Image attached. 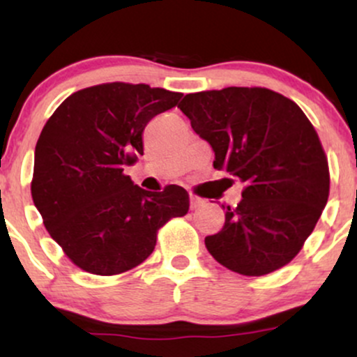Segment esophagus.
<instances>
[{"label":"esophagus","mask_w":357,"mask_h":357,"mask_svg":"<svg viewBox=\"0 0 357 357\" xmlns=\"http://www.w3.org/2000/svg\"><path fill=\"white\" fill-rule=\"evenodd\" d=\"M204 204V199L198 198V196H190V208L191 210H198V208H202Z\"/></svg>","instance_id":"obj_1"}]
</instances>
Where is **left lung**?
I'll list each match as a JSON object with an SVG mask.
<instances>
[{"label":"left lung","mask_w":357,"mask_h":357,"mask_svg":"<svg viewBox=\"0 0 357 357\" xmlns=\"http://www.w3.org/2000/svg\"><path fill=\"white\" fill-rule=\"evenodd\" d=\"M215 153L213 167L245 184L206 236L223 267L260 277L289 264L321 218L329 166L317 132L296 102L261 87L188 93L178 105Z\"/></svg>","instance_id":"obj_1"}]
</instances>
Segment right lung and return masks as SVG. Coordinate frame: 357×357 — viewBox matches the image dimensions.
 <instances>
[{"instance_id": "1", "label": "right lung", "mask_w": 357, "mask_h": 357, "mask_svg": "<svg viewBox=\"0 0 357 357\" xmlns=\"http://www.w3.org/2000/svg\"><path fill=\"white\" fill-rule=\"evenodd\" d=\"M183 93L146 84H102L72 93L35 147L31 198L43 225L77 267L117 275L153 253L158 230L190 210L186 190L139 188L126 166L144 153L147 122Z\"/></svg>"}]
</instances>
